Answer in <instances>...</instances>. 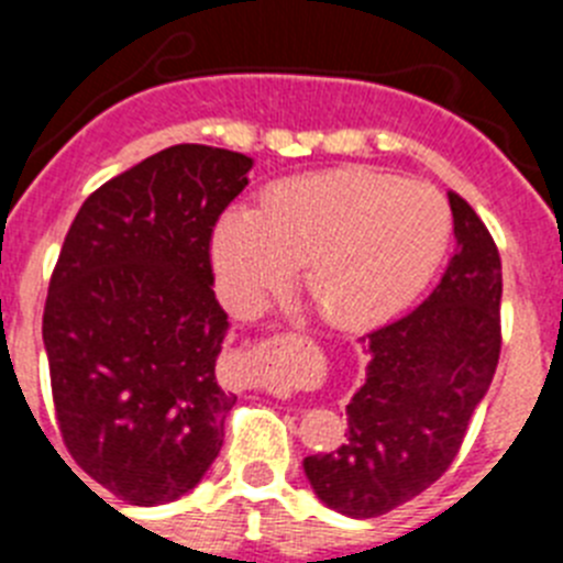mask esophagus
Segmentation results:
<instances>
[{
	"instance_id": "obj_1",
	"label": "esophagus",
	"mask_w": 563,
	"mask_h": 563,
	"mask_svg": "<svg viewBox=\"0 0 563 563\" xmlns=\"http://www.w3.org/2000/svg\"><path fill=\"white\" fill-rule=\"evenodd\" d=\"M262 346H265V343H262Z\"/></svg>"
}]
</instances>
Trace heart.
<instances>
[{
  "label": "heart",
  "mask_w": 563,
  "mask_h": 563,
  "mask_svg": "<svg viewBox=\"0 0 563 563\" xmlns=\"http://www.w3.org/2000/svg\"><path fill=\"white\" fill-rule=\"evenodd\" d=\"M451 233L434 186L366 168H338L273 186L262 208H231L213 228L211 258L233 312H256L296 282L335 327L375 324L431 276Z\"/></svg>",
  "instance_id": "obj_1"
}]
</instances>
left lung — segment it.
<instances>
[{
	"label": "left lung",
	"mask_w": 563,
	"mask_h": 563,
	"mask_svg": "<svg viewBox=\"0 0 563 563\" xmlns=\"http://www.w3.org/2000/svg\"><path fill=\"white\" fill-rule=\"evenodd\" d=\"M456 247L431 296L366 335V380L346 406V440L305 460L327 507L375 519L434 485L462 449L501 352V258L449 191Z\"/></svg>",
	"instance_id": "8db88e82"
}]
</instances>
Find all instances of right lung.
<instances>
[{"instance_id": "right-lung-1", "label": "right lung", "mask_w": 563, "mask_h": 563, "mask_svg": "<svg viewBox=\"0 0 563 563\" xmlns=\"http://www.w3.org/2000/svg\"><path fill=\"white\" fill-rule=\"evenodd\" d=\"M251 166L200 143L152 154L89 194L49 276L42 335L64 449L129 505L180 499L222 449L236 395L217 383L228 312L211 239Z\"/></svg>"}]
</instances>
